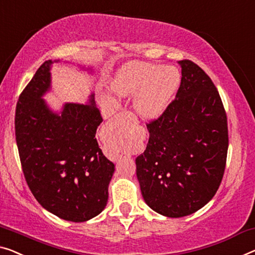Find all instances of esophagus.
<instances>
[{
  "label": "esophagus",
  "mask_w": 255,
  "mask_h": 255,
  "mask_svg": "<svg viewBox=\"0 0 255 255\" xmlns=\"http://www.w3.org/2000/svg\"><path fill=\"white\" fill-rule=\"evenodd\" d=\"M121 117H124V113H118V115L115 116V118H113V119H118V118H121Z\"/></svg>",
  "instance_id": "obj_1"
}]
</instances>
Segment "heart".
<instances>
[{"label":"heart","mask_w":255,"mask_h":255,"mask_svg":"<svg viewBox=\"0 0 255 255\" xmlns=\"http://www.w3.org/2000/svg\"><path fill=\"white\" fill-rule=\"evenodd\" d=\"M177 68L159 64L131 62L118 72L112 91L118 96H135L134 109L140 117L160 116L180 86Z\"/></svg>","instance_id":"heart-1"}]
</instances>
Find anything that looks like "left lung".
<instances>
[{
    "label": "left lung",
    "mask_w": 255,
    "mask_h": 255,
    "mask_svg": "<svg viewBox=\"0 0 255 255\" xmlns=\"http://www.w3.org/2000/svg\"><path fill=\"white\" fill-rule=\"evenodd\" d=\"M181 85L162 115L146 124V150L136 175L147 206L168 218L200 210L221 184L228 153L225 106L211 78L189 59L180 60Z\"/></svg>",
    "instance_id": "8db88e82"
}]
</instances>
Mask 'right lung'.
<instances>
[{
	"mask_svg": "<svg viewBox=\"0 0 255 255\" xmlns=\"http://www.w3.org/2000/svg\"><path fill=\"white\" fill-rule=\"evenodd\" d=\"M47 60L19 96L14 131L22 173L45 210L72 222H85L104 210L115 165L98 146L101 112L90 104L67 103L60 115L41 96L50 88Z\"/></svg>",
	"mask_w": 255,
	"mask_h": 255,
	"instance_id": "1",
	"label": "right lung"
}]
</instances>
